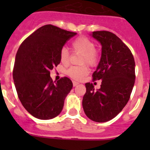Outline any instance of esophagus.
I'll list each match as a JSON object with an SVG mask.
<instances>
[{
	"instance_id": "obj_1",
	"label": "esophagus",
	"mask_w": 150,
	"mask_h": 150,
	"mask_svg": "<svg viewBox=\"0 0 150 150\" xmlns=\"http://www.w3.org/2000/svg\"><path fill=\"white\" fill-rule=\"evenodd\" d=\"M72 84H73V86H76L77 85H78V84H79V83H78V82H77V81H72Z\"/></svg>"
}]
</instances>
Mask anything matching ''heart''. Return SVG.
Wrapping results in <instances>:
<instances>
[{
  "label": "heart",
  "instance_id": "obj_1",
  "mask_svg": "<svg viewBox=\"0 0 150 150\" xmlns=\"http://www.w3.org/2000/svg\"><path fill=\"white\" fill-rule=\"evenodd\" d=\"M74 53L81 54L80 64H87L89 66L96 65L99 59V51L95 48V43L93 40L86 36H81L75 39L71 44ZM59 60L64 65L69 64L70 61V53L65 47L61 48L59 51ZM88 72L86 64L81 66L70 67L67 70V75L75 80H81Z\"/></svg>",
  "mask_w": 150,
  "mask_h": 150
}]
</instances>
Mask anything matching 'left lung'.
<instances>
[{
	"label": "left lung",
	"instance_id": "obj_1",
	"mask_svg": "<svg viewBox=\"0 0 150 150\" xmlns=\"http://www.w3.org/2000/svg\"><path fill=\"white\" fill-rule=\"evenodd\" d=\"M92 36L102 44V57L93 81L102 80L101 88L94 90L86 83L83 108L86 116L98 122L109 121L124 108L135 83V62L128 47L114 33L95 31Z\"/></svg>",
	"mask_w": 150,
	"mask_h": 150
}]
</instances>
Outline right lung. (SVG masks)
<instances>
[{"label":"right lung","instance_id":"right-lung-1","mask_svg":"<svg viewBox=\"0 0 150 150\" xmlns=\"http://www.w3.org/2000/svg\"><path fill=\"white\" fill-rule=\"evenodd\" d=\"M76 34L46 25L28 36L18 49L13 82L21 103L36 118L49 120L62 110L72 83L67 77L54 82L50 70L59 64L60 50Z\"/></svg>","mask_w":150,"mask_h":150}]
</instances>
